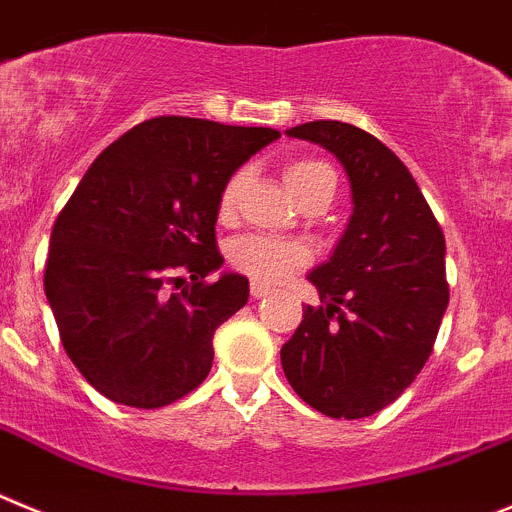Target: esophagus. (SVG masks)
<instances>
[{"instance_id": "obj_1", "label": "esophagus", "mask_w": 512, "mask_h": 512, "mask_svg": "<svg viewBox=\"0 0 512 512\" xmlns=\"http://www.w3.org/2000/svg\"><path fill=\"white\" fill-rule=\"evenodd\" d=\"M250 293H252V298H265L267 293H270V288H267V285H262V283H257V280H252Z\"/></svg>"}]
</instances>
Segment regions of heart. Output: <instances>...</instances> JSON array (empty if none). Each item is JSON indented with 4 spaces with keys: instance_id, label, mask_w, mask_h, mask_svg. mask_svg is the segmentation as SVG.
Wrapping results in <instances>:
<instances>
[{
    "instance_id": "1",
    "label": "heart",
    "mask_w": 512,
    "mask_h": 512,
    "mask_svg": "<svg viewBox=\"0 0 512 512\" xmlns=\"http://www.w3.org/2000/svg\"><path fill=\"white\" fill-rule=\"evenodd\" d=\"M245 168L237 170L229 176V181L224 183L222 193H219V214L227 219L234 214L239 199H242V191H245L247 183ZM285 183H288L290 193L296 196L298 201H306L316 193L329 191L334 196V170L329 168L321 160H296L285 168ZM229 262H232L237 270L252 275L260 283H280V280L290 278L293 273H298L301 267H306L308 252L303 250L296 242H285V239L275 237H262V234H247V237L234 239L229 245Z\"/></svg>"
}]
</instances>
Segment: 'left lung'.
<instances>
[{
    "label": "left lung",
    "instance_id": "obj_1",
    "mask_svg": "<svg viewBox=\"0 0 512 512\" xmlns=\"http://www.w3.org/2000/svg\"><path fill=\"white\" fill-rule=\"evenodd\" d=\"M288 137L326 147L352 186V216L329 262L311 270L321 306L303 308L280 349L290 388L331 418H367L403 393L434 349L446 303V242L398 155L347 122Z\"/></svg>",
    "mask_w": 512,
    "mask_h": 512
}]
</instances>
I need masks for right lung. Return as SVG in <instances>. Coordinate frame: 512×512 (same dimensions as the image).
Returning <instances> with one entry per match:
<instances>
[{"label": "right lung", "instance_id": "add662e5", "mask_svg": "<svg viewBox=\"0 0 512 512\" xmlns=\"http://www.w3.org/2000/svg\"><path fill=\"white\" fill-rule=\"evenodd\" d=\"M270 127L155 117L91 163L58 214L45 296L78 372L104 398L163 408L196 390L214 331L245 306L250 280L219 270L214 224L234 170L278 140ZM173 269L192 285L167 290Z\"/></svg>", "mask_w": 512, "mask_h": 512}]
</instances>
